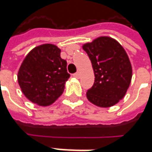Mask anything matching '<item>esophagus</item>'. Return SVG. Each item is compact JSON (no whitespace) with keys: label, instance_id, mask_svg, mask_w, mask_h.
<instances>
[{"label":"esophagus","instance_id":"obj_1","mask_svg":"<svg viewBox=\"0 0 152 152\" xmlns=\"http://www.w3.org/2000/svg\"><path fill=\"white\" fill-rule=\"evenodd\" d=\"M74 77H76V78H80V71H77L76 73H75L74 75H73Z\"/></svg>","mask_w":152,"mask_h":152}]
</instances>
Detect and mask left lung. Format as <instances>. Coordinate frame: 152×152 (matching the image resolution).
<instances>
[{"label":"left lung","mask_w":152,"mask_h":152,"mask_svg":"<svg viewBox=\"0 0 152 152\" xmlns=\"http://www.w3.org/2000/svg\"><path fill=\"white\" fill-rule=\"evenodd\" d=\"M92 62L95 81L86 92L89 102L100 107L117 104L128 90L132 78L129 56L118 41L108 36L98 37L82 45Z\"/></svg>","instance_id":"8db88e82"}]
</instances>
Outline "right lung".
<instances>
[{
  "instance_id": "right-lung-1",
  "label": "right lung",
  "mask_w": 152,
  "mask_h": 152,
  "mask_svg": "<svg viewBox=\"0 0 152 152\" xmlns=\"http://www.w3.org/2000/svg\"><path fill=\"white\" fill-rule=\"evenodd\" d=\"M60 52L56 45L44 44L34 48L25 57L18 72V81L29 101L46 107L63 93L70 74Z\"/></svg>"
}]
</instances>
